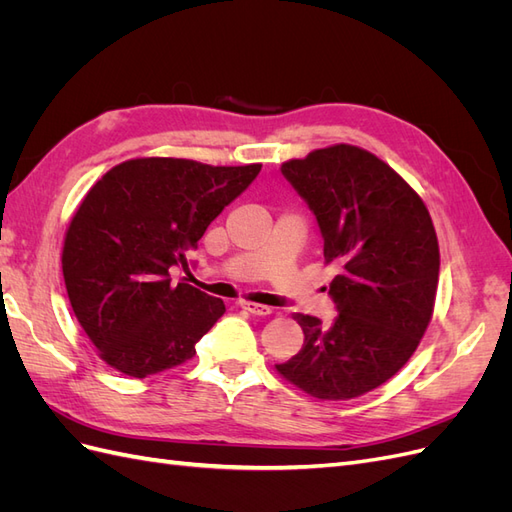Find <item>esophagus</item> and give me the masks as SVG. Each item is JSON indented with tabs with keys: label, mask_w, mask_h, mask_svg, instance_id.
I'll use <instances>...</instances> for the list:
<instances>
[{
	"label": "esophagus",
	"mask_w": 512,
	"mask_h": 512,
	"mask_svg": "<svg viewBox=\"0 0 512 512\" xmlns=\"http://www.w3.org/2000/svg\"><path fill=\"white\" fill-rule=\"evenodd\" d=\"M241 307L245 309V312H250V314H254V316H269L273 309L271 307H267V305H258V303H247V301H243L241 303Z\"/></svg>",
	"instance_id": "1"
}]
</instances>
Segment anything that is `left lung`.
I'll return each mask as SVG.
<instances>
[{
    "label": "left lung",
    "mask_w": 512,
    "mask_h": 512,
    "mask_svg": "<svg viewBox=\"0 0 512 512\" xmlns=\"http://www.w3.org/2000/svg\"><path fill=\"white\" fill-rule=\"evenodd\" d=\"M314 211L337 316L294 314L305 342L280 376L316 399L342 401L378 389L408 363L425 335L440 275L431 215L395 170L361 147L331 145L282 164Z\"/></svg>",
    "instance_id": "obj_1"
}]
</instances>
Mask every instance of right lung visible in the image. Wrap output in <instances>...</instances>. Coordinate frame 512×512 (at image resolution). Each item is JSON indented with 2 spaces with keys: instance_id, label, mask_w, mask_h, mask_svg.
Returning <instances> with one entry per match:
<instances>
[{
  "instance_id": "obj_1",
  "label": "right lung",
  "mask_w": 512,
  "mask_h": 512,
  "mask_svg": "<svg viewBox=\"0 0 512 512\" xmlns=\"http://www.w3.org/2000/svg\"><path fill=\"white\" fill-rule=\"evenodd\" d=\"M260 168L136 158L85 194L66 230L61 269L72 312L106 365L147 378L196 354L226 307L170 282V269H188V252Z\"/></svg>"
}]
</instances>
